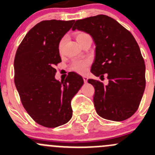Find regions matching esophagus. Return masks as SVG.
Wrapping results in <instances>:
<instances>
[{"mask_svg":"<svg viewBox=\"0 0 155 155\" xmlns=\"http://www.w3.org/2000/svg\"><path fill=\"white\" fill-rule=\"evenodd\" d=\"M83 80H84V82H87V77L86 76H83Z\"/></svg>","mask_w":155,"mask_h":155,"instance_id":"esophagus-1","label":"esophagus"}]
</instances>
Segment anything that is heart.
Masks as SVG:
<instances>
[{
	"label": "heart",
	"mask_w": 155,
	"mask_h": 155,
	"mask_svg": "<svg viewBox=\"0 0 155 155\" xmlns=\"http://www.w3.org/2000/svg\"><path fill=\"white\" fill-rule=\"evenodd\" d=\"M88 34H86V33L80 32L78 33V34H76V40L78 41V43L80 44L81 42L83 40V39L88 37ZM64 42V39H61L58 43V51L60 53H61L62 50H63ZM90 64L91 60L88 58L76 59V60H73V61L71 62V64H70V69L72 71H74L76 72V73H79V74H85V73L87 71V69H88Z\"/></svg>",
	"instance_id": "heart-1"
}]
</instances>
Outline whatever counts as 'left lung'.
Instances as JSON below:
<instances>
[{
  "label": "left lung",
  "mask_w": 155,
  "mask_h": 155,
  "mask_svg": "<svg viewBox=\"0 0 155 155\" xmlns=\"http://www.w3.org/2000/svg\"><path fill=\"white\" fill-rule=\"evenodd\" d=\"M76 29L90 34L96 44L91 73L101 79L107 73V85L87 80L95 89L97 113L111 121L127 119L138 109L145 87V65L138 43L128 30L105 15L77 20Z\"/></svg>",
  "instance_id": "left-lung-1"
}]
</instances>
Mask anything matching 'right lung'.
<instances>
[{
  "instance_id": "1",
  "label": "right lung",
  "mask_w": 155,
  "mask_h": 155,
  "mask_svg": "<svg viewBox=\"0 0 155 155\" xmlns=\"http://www.w3.org/2000/svg\"><path fill=\"white\" fill-rule=\"evenodd\" d=\"M74 20H45L32 28L17 48L14 82L23 107L35 122L56 127L72 118L71 100L84 83L70 72L64 81L54 79L61 62L58 43Z\"/></svg>"
}]
</instances>
